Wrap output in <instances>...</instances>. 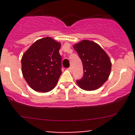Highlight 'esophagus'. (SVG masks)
Wrapping results in <instances>:
<instances>
[{
  "label": "esophagus",
  "instance_id": "esophagus-1",
  "mask_svg": "<svg viewBox=\"0 0 135 135\" xmlns=\"http://www.w3.org/2000/svg\"><path fill=\"white\" fill-rule=\"evenodd\" d=\"M68 70H69V71L71 72L72 71V67H71V66H70V67H69V68H68Z\"/></svg>",
  "mask_w": 135,
  "mask_h": 135
}]
</instances>
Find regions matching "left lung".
Masks as SVG:
<instances>
[{"label":"left lung","mask_w":135,"mask_h":135,"mask_svg":"<svg viewBox=\"0 0 135 135\" xmlns=\"http://www.w3.org/2000/svg\"><path fill=\"white\" fill-rule=\"evenodd\" d=\"M83 65L84 75L76 80L84 90L93 91L100 88L108 80L111 70L109 57L97 44L82 40L74 46Z\"/></svg>","instance_id":"8db88e82"}]
</instances>
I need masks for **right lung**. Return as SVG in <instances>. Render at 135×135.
<instances>
[{
  "instance_id": "1",
  "label": "right lung",
  "mask_w": 135,
  "mask_h": 135,
  "mask_svg": "<svg viewBox=\"0 0 135 135\" xmlns=\"http://www.w3.org/2000/svg\"><path fill=\"white\" fill-rule=\"evenodd\" d=\"M61 44L50 37L37 40L26 51L21 59L24 78L36 91L52 90L61 75Z\"/></svg>"
}]
</instances>
